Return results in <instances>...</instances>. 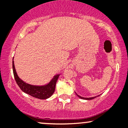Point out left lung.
I'll return each instance as SVG.
<instances>
[{
    "label": "left lung",
    "mask_w": 128,
    "mask_h": 128,
    "mask_svg": "<svg viewBox=\"0 0 128 128\" xmlns=\"http://www.w3.org/2000/svg\"><path fill=\"white\" fill-rule=\"evenodd\" d=\"M76 94L79 97V98H80V99H85V100H92V99H94V98H96L97 96H95V97H92V98H83V97H81V96H79L78 94H77L76 93Z\"/></svg>",
    "instance_id": "1"
}]
</instances>
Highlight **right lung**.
<instances>
[{"label": "right lung", "mask_w": 128, "mask_h": 128, "mask_svg": "<svg viewBox=\"0 0 128 128\" xmlns=\"http://www.w3.org/2000/svg\"><path fill=\"white\" fill-rule=\"evenodd\" d=\"M12 69L16 83L17 84L20 88L28 94L37 99H46L50 98L55 92L56 84L60 74H57L54 76V78L48 84L42 86H36L28 84L19 78L16 73L14 61H12Z\"/></svg>", "instance_id": "1"}]
</instances>
